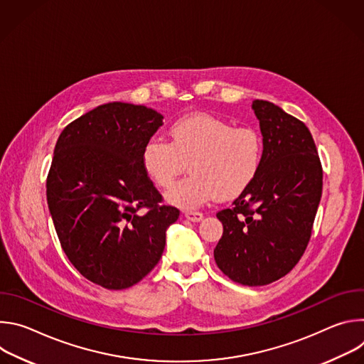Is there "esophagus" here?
Wrapping results in <instances>:
<instances>
[{"label": "esophagus", "instance_id": "34e87169", "mask_svg": "<svg viewBox=\"0 0 364 364\" xmlns=\"http://www.w3.org/2000/svg\"><path fill=\"white\" fill-rule=\"evenodd\" d=\"M184 216L190 222H200L203 219V213H200V212H186Z\"/></svg>", "mask_w": 364, "mask_h": 364}]
</instances>
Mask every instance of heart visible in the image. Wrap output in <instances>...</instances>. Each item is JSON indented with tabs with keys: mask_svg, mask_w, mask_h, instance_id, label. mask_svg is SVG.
I'll use <instances>...</instances> for the list:
<instances>
[{
	"mask_svg": "<svg viewBox=\"0 0 364 364\" xmlns=\"http://www.w3.org/2000/svg\"><path fill=\"white\" fill-rule=\"evenodd\" d=\"M170 142L152 136L141 151L145 174L160 188H168L190 163V177L168 193L171 204L193 209L207 201L230 200L256 178L264 160V139L249 127L207 114L177 119L168 129Z\"/></svg>",
	"mask_w": 364,
	"mask_h": 364,
	"instance_id": "obj_1",
	"label": "heart"
}]
</instances>
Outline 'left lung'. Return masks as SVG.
I'll use <instances>...</instances> for the list:
<instances>
[{"mask_svg":"<svg viewBox=\"0 0 364 364\" xmlns=\"http://www.w3.org/2000/svg\"><path fill=\"white\" fill-rule=\"evenodd\" d=\"M252 109L264 139L253 183L216 216L223 236L215 247L219 269L232 281L259 287L285 277L301 259L323 191V168L309 129L268 100Z\"/></svg>","mask_w":364,"mask_h":364,"instance_id":"obj_1","label":"left lung"}]
</instances>
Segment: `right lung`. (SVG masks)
Returning a JSON list of instances; mask_svg holds the SVG:
<instances>
[{
	"label": "right lung",
	"instance_id": "add662e5",
	"mask_svg": "<svg viewBox=\"0 0 364 364\" xmlns=\"http://www.w3.org/2000/svg\"><path fill=\"white\" fill-rule=\"evenodd\" d=\"M164 117L144 105L109 102L60 134L47 176V204L72 265L107 289H125L159 264L180 212L141 164ZM145 208L144 214H138Z\"/></svg>",
	"mask_w": 364,
	"mask_h": 364
}]
</instances>
